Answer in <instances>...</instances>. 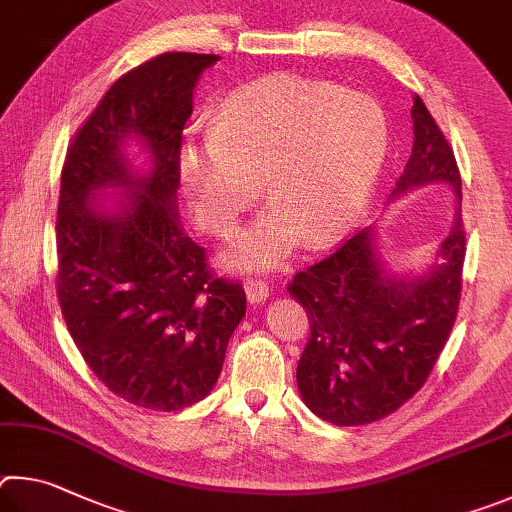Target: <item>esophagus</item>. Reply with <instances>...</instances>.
<instances>
[{"mask_svg": "<svg viewBox=\"0 0 512 512\" xmlns=\"http://www.w3.org/2000/svg\"><path fill=\"white\" fill-rule=\"evenodd\" d=\"M245 292H247L249 303H263L267 297H270V285L265 281H247Z\"/></svg>", "mask_w": 512, "mask_h": 512, "instance_id": "obj_1", "label": "esophagus"}]
</instances>
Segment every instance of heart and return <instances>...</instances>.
Masks as SVG:
<instances>
[{
    "label": "heart",
    "mask_w": 512,
    "mask_h": 512,
    "mask_svg": "<svg viewBox=\"0 0 512 512\" xmlns=\"http://www.w3.org/2000/svg\"><path fill=\"white\" fill-rule=\"evenodd\" d=\"M387 152L378 101L328 80L276 74L224 96L209 134L182 143L177 173L197 220L215 233L231 231L261 182L272 204L224 261L267 270L301 238L321 247L342 236L369 204Z\"/></svg>",
    "instance_id": "heart-1"
}]
</instances>
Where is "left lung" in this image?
Listing matches in <instances>:
<instances>
[{
	"label": "left lung",
	"instance_id": "left-lung-1",
	"mask_svg": "<svg viewBox=\"0 0 512 512\" xmlns=\"http://www.w3.org/2000/svg\"><path fill=\"white\" fill-rule=\"evenodd\" d=\"M411 121L414 148L391 200L447 184L461 204L454 152L420 96H414ZM434 256L420 274L389 272L378 229L366 227L294 276L288 290L310 319L297 384L312 414L337 427L366 425L393 414L423 387L459 312L461 209Z\"/></svg>",
	"mask_w": 512,
	"mask_h": 512
}]
</instances>
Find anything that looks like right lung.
I'll return each mask as SVG.
<instances>
[{
    "instance_id": "right-lung-1",
    "label": "right lung",
    "mask_w": 512,
    "mask_h": 512,
    "mask_svg": "<svg viewBox=\"0 0 512 512\" xmlns=\"http://www.w3.org/2000/svg\"><path fill=\"white\" fill-rule=\"evenodd\" d=\"M218 60L175 51L128 71L76 132L62 166V317L96 378L143 409L177 411L209 396L247 308L245 290L215 279L177 213L182 130L197 80Z\"/></svg>"
}]
</instances>
